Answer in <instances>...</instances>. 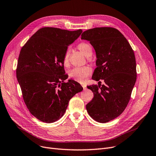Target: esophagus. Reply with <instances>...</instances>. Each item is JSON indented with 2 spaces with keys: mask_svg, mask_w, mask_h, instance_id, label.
<instances>
[{
  "mask_svg": "<svg viewBox=\"0 0 156 156\" xmlns=\"http://www.w3.org/2000/svg\"><path fill=\"white\" fill-rule=\"evenodd\" d=\"M82 86L83 87V90H86V89H87V87H86V85H84V84H82Z\"/></svg>",
  "mask_w": 156,
  "mask_h": 156,
  "instance_id": "obj_1",
  "label": "esophagus"
}]
</instances>
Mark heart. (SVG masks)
<instances>
[{"instance_id": "1", "label": "heart", "mask_w": 156, "mask_h": 156, "mask_svg": "<svg viewBox=\"0 0 156 156\" xmlns=\"http://www.w3.org/2000/svg\"><path fill=\"white\" fill-rule=\"evenodd\" d=\"M77 48L85 56L89 57L92 55L93 49L91 46L86 42H81L78 44ZM69 49H67L63 57V64L65 67L69 66ZM92 73V69L89 66H84L81 67H74L69 71V76L75 81L83 82L85 78L88 77Z\"/></svg>"}]
</instances>
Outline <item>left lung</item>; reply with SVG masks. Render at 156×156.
<instances>
[{
  "label": "left lung",
  "instance_id": "left-lung-1",
  "mask_svg": "<svg viewBox=\"0 0 156 156\" xmlns=\"http://www.w3.org/2000/svg\"><path fill=\"white\" fill-rule=\"evenodd\" d=\"M81 39L94 48L96 66L93 78L103 80L98 85L87 86L94 98L86 105L89 116L100 123L119 116L127 106L136 81V62L127 40L113 27H95L84 31Z\"/></svg>",
  "mask_w": 156,
  "mask_h": 156
}]
</instances>
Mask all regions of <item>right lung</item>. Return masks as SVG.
Listing matches in <instances>:
<instances>
[{"mask_svg":"<svg viewBox=\"0 0 156 156\" xmlns=\"http://www.w3.org/2000/svg\"><path fill=\"white\" fill-rule=\"evenodd\" d=\"M82 30L40 29L21 49L16 71L23 99L31 114L41 122L53 123L66 112L69 101L83 87L65 80L63 57Z\"/></svg>","mask_w":156,"mask_h":156,"instance_id":"right-lung-1","label":"right lung"}]
</instances>
